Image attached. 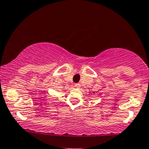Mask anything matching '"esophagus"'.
I'll return each mask as SVG.
<instances>
[{"instance_id": "34e87169", "label": "esophagus", "mask_w": 149, "mask_h": 149, "mask_svg": "<svg viewBox=\"0 0 149 149\" xmlns=\"http://www.w3.org/2000/svg\"><path fill=\"white\" fill-rule=\"evenodd\" d=\"M74 86H75V87L77 88H80V87H81V85H80V84H75Z\"/></svg>"}]
</instances>
